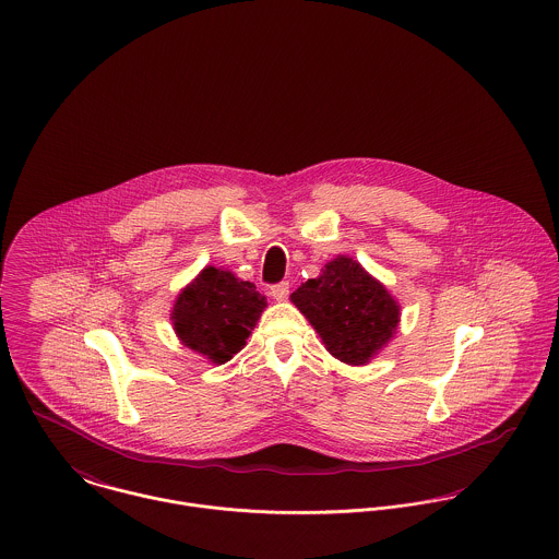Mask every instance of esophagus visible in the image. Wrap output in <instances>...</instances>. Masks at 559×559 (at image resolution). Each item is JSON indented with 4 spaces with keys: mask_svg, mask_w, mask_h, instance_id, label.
I'll list each match as a JSON object with an SVG mask.
<instances>
[{
    "mask_svg": "<svg viewBox=\"0 0 559 559\" xmlns=\"http://www.w3.org/2000/svg\"><path fill=\"white\" fill-rule=\"evenodd\" d=\"M289 289H292L289 281H281V283H276V285L270 287V296H272L274 300H287Z\"/></svg>",
    "mask_w": 559,
    "mask_h": 559,
    "instance_id": "34e87169",
    "label": "esophagus"
}]
</instances>
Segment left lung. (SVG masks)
<instances>
[{
  "instance_id": "obj_1",
  "label": "left lung",
  "mask_w": 559,
  "mask_h": 559,
  "mask_svg": "<svg viewBox=\"0 0 559 559\" xmlns=\"http://www.w3.org/2000/svg\"><path fill=\"white\" fill-rule=\"evenodd\" d=\"M292 301L312 323L328 350L344 364H368L395 334L400 306L357 261L336 258L308 278Z\"/></svg>"
}]
</instances>
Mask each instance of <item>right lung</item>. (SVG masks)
<instances>
[{
    "label": "right lung",
    "instance_id": "add662e5",
    "mask_svg": "<svg viewBox=\"0 0 559 559\" xmlns=\"http://www.w3.org/2000/svg\"><path fill=\"white\" fill-rule=\"evenodd\" d=\"M263 308L253 283L209 265L174 304V330L185 346L225 364L247 344Z\"/></svg>",
    "mask_w": 559,
    "mask_h": 559
}]
</instances>
